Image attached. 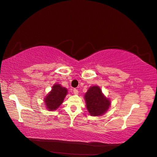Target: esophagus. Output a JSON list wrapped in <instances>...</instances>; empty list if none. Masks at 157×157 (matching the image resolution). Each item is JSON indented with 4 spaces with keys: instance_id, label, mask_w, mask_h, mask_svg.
Returning <instances> with one entry per match:
<instances>
[{
    "instance_id": "1",
    "label": "esophagus",
    "mask_w": 157,
    "mask_h": 157,
    "mask_svg": "<svg viewBox=\"0 0 157 157\" xmlns=\"http://www.w3.org/2000/svg\"><path fill=\"white\" fill-rule=\"evenodd\" d=\"M73 94L77 95L78 94V90L77 89H73Z\"/></svg>"
}]
</instances>
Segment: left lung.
I'll return each instance as SVG.
<instances>
[{
	"label": "left lung",
	"instance_id": "left-lung-1",
	"mask_svg": "<svg viewBox=\"0 0 157 157\" xmlns=\"http://www.w3.org/2000/svg\"><path fill=\"white\" fill-rule=\"evenodd\" d=\"M86 106L90 115L101 116L107 112L111 106V100L105 96L98 86L90 87L84 95Z\"/></svg>",
	"mask_w": 157,
	"mask_h": 157
}]
</instances>
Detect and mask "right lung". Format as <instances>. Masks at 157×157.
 <instances>
[{
  "mask_svg": "<svg viewBox=\"0 0 157 157\" xmlns=\"http://www.w3.org/2000/svg\"><path fill=\"white\" fill-rule=\"evenodd\" d=\"M67 93L68 90L66 88L63 87L60 84H55L44 98V105L46 109L50 111H56L63 103Z\"/></svg>",
  "mask_w": 157,
  "mask_h": 157,
  "instance_id": "obj_1",
  "label": "right lung"
}]
</instances>
